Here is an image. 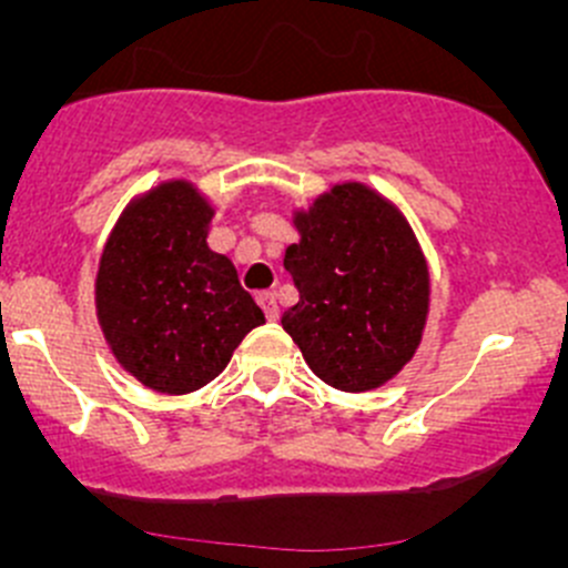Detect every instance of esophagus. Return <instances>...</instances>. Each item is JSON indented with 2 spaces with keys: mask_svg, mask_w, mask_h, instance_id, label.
I'll return each instance as SVG.
<instances>
[{
  "mask_svg": "<svg viewBox=\"0 0 568 568\" xmlns=\"http://www.w3.org/2000/svg\"><path fill=\"white\" fill-rule=\"evenodd\" d=\"M257 305L263 307V313H266V318H268V321H274V318L280 316V311H277V300H274L272 291H261V294H257Z\"/></svg>",
  "mask_w": 568,
  "mask_h": 568,
  "instance_id": "34e87169",
  "label": "esophagus"
}]
</instances>
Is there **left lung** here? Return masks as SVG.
<instances>
[{
  "instance_id": "left-lung-1",
  "label": "left lung",
  "mask_w": 568,
  "mask_h": 568,
  "mask_svg": "<svg viewBox=\"0 0 568 568\" xmlns=\"http://www.w3.org/2000/svg\"><path fill=\"white\" fill-rule=\"evenodd\" d=\"M285 268L300 300L283 329L321 382L343 393L387 385L420 346L428 266L398 205L365 183H335L294 211Z\"/></svg>"
}]
</instances>
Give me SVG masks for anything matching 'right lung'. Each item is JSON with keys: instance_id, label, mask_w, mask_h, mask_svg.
<instances>
[{"instance_id": "obj_1", "label": "right lung", "mask_w": 568, "mask_h": 568, "mask_svg": "<svg viewBox=\"0 0 568 568\" xmlns=\"http://www.w3.org/2000/svg\"><path fill=\"white\" fill-rule=\"evenodd\" d=\"M214 205L164 181L125 205L95 274V313L120 368L156 393L200 390L266 324L233 263L205 244Z\"/></svg>"}]
</instances>
